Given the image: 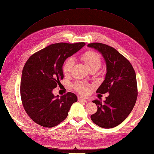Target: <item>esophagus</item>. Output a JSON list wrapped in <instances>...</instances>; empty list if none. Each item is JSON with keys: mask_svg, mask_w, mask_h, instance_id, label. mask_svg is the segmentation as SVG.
<instances>
[{"mask_svg": "<svg viewBox=\"0 0 154 154\" xmlns=\"http://www.w3.org/2000/svg\"><path fill=\"white\" fill-rule=\"evenodd\" d=\"M78 101H79V102H83V103H87V100L81 97V96L78 97Z\"/></svg>", "mask_w": 154, "mask_h": 154, "instance_id": "34e87169", "label": "esophagus"}]
</instances>
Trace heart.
Returning a JSON list of instances; mask_svg holds the SVG:
<instances>
[{
  "label": "heart",
  "mask_w": 154,
  "mask_h": 154,
  "mask_svg": "<svg viewBox=\"0 0 154 154\" xmlns=\"http://www.w3.org/2000/svg\"><path fill=\"white\" fill-rule=\"evenodd\" d=\"M80 59L84 62L85 64L89 70L95 69H97L101 66L102 60L100 55L97 52L94 50H88L80 57ZM74 66V60L72 58H69L65 62L63 63L62 67V71L65 75H69ZM74 88L76 91L80 94L87 95L90 92L91 87L89 85L82 82H76L74 83Z\"/></svg>",
  "instance_id": "obj_1"
}]
</instances>
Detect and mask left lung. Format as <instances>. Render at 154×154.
I'll return each instance as SVG.
<instances>
[{
  "label": "left lung",
  "instance_id": "1",
  "mask_svg": "<svg viewBox=\"0 0 154 154\" xmlns=\"http://www.w3.org/2000/svg\"><path fill=\"white\" fill-rule=\"evenodd\" d=\"M88 46L101 53L106 63L105 79L96 92L109 93L104 103L100 100H93L97 111L91 118L100 128H113L128 117L136 102L137 87L135 71L130 62L114 48L100 43H90Z\"/></svg>",
  "mask_w": 154,
  "mask_h": 154
}]
</instances>
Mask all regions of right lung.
<instances>
[{
    "mask_svg": "<svg viewBox=\"0 0 154 154\" xmlns=\"http://www.w3.org/2000/svg\"><path fill=\"white\" fill-rule=\"evenodd\" d=\"M59 43L49 45L32 55L22 71L20 95L23 108L34 122L54 128L64 120L71 105L77 101L72 92L55 96L53 90L63 79L62 66L67 58L85 46Z\"/></svg>",
    "mask_w": 154,
    "mask_h": 154,
    "instance_id": "add662e5",
    "label": "right lung"
}]
</instances>
